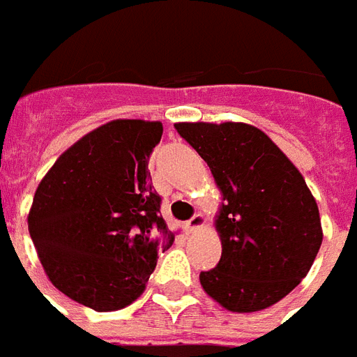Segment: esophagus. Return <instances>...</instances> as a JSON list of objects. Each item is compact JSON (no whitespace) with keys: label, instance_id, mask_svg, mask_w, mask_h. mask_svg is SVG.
Returning a JSON list of instances; mask_svg holds the SVG:
<instances>
[{"label":"esophagus","instance_id":"34e87169","mask_svg":"<svg viewBox=\"0 0 357 357\" xmlns=\"http://www.w3.org/2000/svg\"><path fill=\"white\" fill-rule=\"evenodd\" d=\"M204 223H206L204 215H202V213H195V215L186 223V228L190 232H195V230H201V228L204 227Z\"/></svg>","mask_w":357,"mask_h":357}]
</instances>
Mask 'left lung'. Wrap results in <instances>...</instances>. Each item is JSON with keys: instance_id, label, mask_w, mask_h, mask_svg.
I'll return each mask as SVG.
<instances>
[{"instance_id": "left-lung-1", "label": "left lung", "mask_w": 357, "mask_h": 357, "mask_svg": "<svg viewBox=\"0 0 357 357\" xmlns=\"http://www.w3.org/2000/svg\"><path fill=\"white\" fill-rule=\"evenodd\" d=\"M223 193V252L199 280L230 312H259L291 293L323 243L317 202L273 139L247 123H176Z\"/></svg>"}]
</instances>
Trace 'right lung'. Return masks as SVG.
I'll use <instances>...</instances> for the list:
<instances>
[{"instance_id":"add662e5","label":"right lung","mask_w":357,"mask_h":357,"mask_svg":"<svg viewBox=\"0 0 357 357\" xmlns=\"http://www.w3.org/2000/svg\"><path fill=\"white\" fill-rule=\"evenodd\" d=\"M162 130L142 119L101 125L59 156L34 193L27 223L45 275L96 312L136 301L175 239L147 171Z\"/></svg>"}]
</instances>
